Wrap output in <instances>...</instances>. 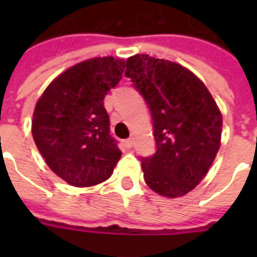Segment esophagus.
<instances>
[{
	"mask_svg": "<svg viewBox=\"0 0 257 257\" xmlns=\"http://www.w3.org/2000/svg\"><path fill=\"white\" fill-rule=\"evenodd\" d=\"M125 145H126L128 148H132L133 145H135V139H133V137H129L128 140H125Z\"/></svg>",
	"mask_w": 257,
	"mask_h": 257,
	"instance_id": "1",
	"label": "esophagus"
}]
</instances>
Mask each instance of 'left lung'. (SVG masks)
Returning <instances> with one entry per match:
<instances>
[{"label":"left lung","mask_w":257,"mask_h":257,"mask_svg":"<svg viewBox=\"0 0 257 257\" xmlns=\"http://www.w3.org/2000/svg\"><path fill=\"white\" fill-rule=\"evenodd\" d=\"M125 76L152 114L157 149L141 157L145 183L169 199L187 195L207 175L220 148L223 117L213 97L191 70L148 54L129 57Z\"/></svg>","instance_id":"8db88e82"}]
</instances>
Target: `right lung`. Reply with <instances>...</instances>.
<instances>
[{
  "mask_svg": "<svg viewBox=\"0 0 257 257\" xmlns=\"http://www.w3.org/2000/svg\"><path fill=\"white\" fill-rule=\"evenodd\" d=\"M124 68L121 58L80 62L54 78L36 104L34 143L48 167L73 187L108 180L120 160L104 98L120 82Z\"/></svg>",
  "mask_w": 257,
  "mask_h": 257,
  "instance_id": "add662e5",
  "label": "right lung"
}]
</instances>
